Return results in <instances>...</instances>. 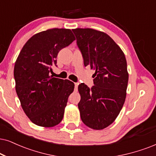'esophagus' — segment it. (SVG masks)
Listing matches in <instances>:
<instances>
[{
  "mask_svg": "<svg viewBox=\"0 0 156 156\" xmlns=\"http://www.w3.org/2000/svg\"><path fill=\"white\" fill-rule=\"evenodd\" d=\"M74 85H75V88H78V83H74Z\"/></svg>",
  "mask_w": 156,
  "mask_h": 156,
  "instance_id": "obj_1",
  "label": "esophagus"
}]
</instances>
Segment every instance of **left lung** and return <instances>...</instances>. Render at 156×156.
I'll return each mask as SVG.
<instances>
[{
  "label": "left lung",
  "mask_w": 156,
  "mask_h": 156,
  "mask_svg": "<svg viewBox=\"0 0 156 156\" xmlns=\"http://www.w3.org/2000/svg\"><path fill=\"white\" fill-rule=\"evenodd\" d=\"M72 31L84 66L96 71L94 86H78L80 118L91 129H104L113 123L125 101L129 75L125 54L105 33L92 29Z\"/></svg>",
  "instance_id": "obj_1"
}]
</instances>
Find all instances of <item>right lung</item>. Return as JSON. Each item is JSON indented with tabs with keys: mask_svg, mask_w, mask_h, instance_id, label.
Returning a JSON list of instances; mask_svg holds the SVG:
<instances>
[{
	"mask_svg": "<svg viewBox=\"0 0 156 156\" xmlns=\"http://www.w3.org/2000/svg\"><path fill=\"white\" fill-rule=\"evenodd\" d=\"M76 39L70 29H52L36 34L21 50L14 66L16 91L33 123L51 127L63 118L74 83L50 76L60 50Z\"/></svg>",
	"mask_w": 156,
	"mask_h": 156,
	"instance_id": "obj_1",
	"label": "right lung"
}]
</instances>
